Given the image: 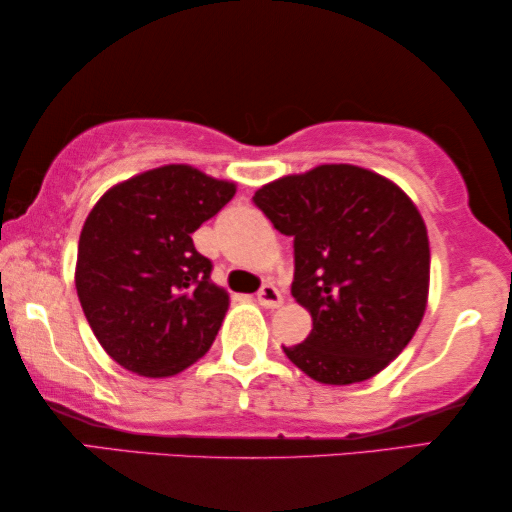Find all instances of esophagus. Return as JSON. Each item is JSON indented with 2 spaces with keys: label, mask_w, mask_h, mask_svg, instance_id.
I'll list each match as a JSON object with an SVG mask.
<instances>
[{
  "label": "esophagus",
  "mask_w": 512,
  "mask_h": 512,
  "mask_svg": "<svg viewBox=\"0 0 512 512\" xmlns=\"http://www.w3.org/2000/svg\"><path fill=\"white\" fill-rule=\"evenodd\" d=\"M256 298H258V303H261L263 307H268V310H275V307L282 305V293L277 291L275 284H263L261 289H258Z\"/></svg>",
  "instance_id": "34e87169"
}]
</instances>
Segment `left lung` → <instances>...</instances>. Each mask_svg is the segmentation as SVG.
Segmentation results:
<instances>
[{
	"mask_svg": "<svg viewBox=\"0 0 512 512\" xmlns=\"http://www.w3.org/2000/svg\"><path fill=\"white\" fill-rule=\"evenodd\" d=\"M254 205L293 237L291 296L312 314L284 354L321 384L370 380L422 324L431 251L422 214L394 181L319 165L258 188Z\"/></svg>",
	"mask_w": 512,
	"mask_h": 512,
	"instance_id": "left-lung-1",
	"label": "left lung"
}]
</instances>
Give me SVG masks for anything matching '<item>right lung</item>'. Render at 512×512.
I'll list each match as a JSON object with an SVG mask.
<instances>
[{
    "label": "right lung",
    "mask_w": 512,
    "mask_h": 512,
    "mask_svg": "<svg viewBox=\"0 0 512 512\" xmlns=\"http://www.w3.org/2000/svg\"><path fill=\"white\" fill-rule=\"evenodd\" d=\"M235 184L191 165H165L109 188L79 237L76 293L111 359L170 377L207 354L228 310L193 233L221 212Z\"/></svg>",
    "instance_id": "obj_1"
}]
</instances>
